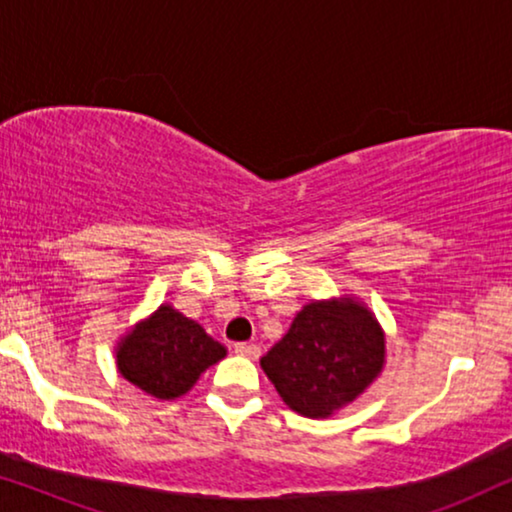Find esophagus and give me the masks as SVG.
<instances>
[{
	"label": "esophagus",
	"instance_id": "34e87169",
	"mask_svg": "<svg viewBox=\"0 0 512 512\" xmlns=\"http://www.w3.org/2000/svg\"><path fill=\"white\" fill-rule=\"evenodd\" d=\"M235 354L247 356V359H258V354H261V347H258V345H249V342H237V345H235Z\"/></svg>",
	"mask_w": 512,
	"mask_h": 512
}]
</instances>
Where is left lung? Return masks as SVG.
<instances>
[{
  "mask_svg": "<svg viewBox=\"0 0 512 512\" xmlns=\"http://www.w3.org/2000/svg\"><path fill=\"white\" fill-rule=\"evenodd\" d=\"M384 363L387 335L373 310L356 296H338L303 305L261 368L293 412L328 419L356 401Z\"/></svg>",
  "mask_w": 512,
  "mask_h": 512,
  "instance_id": "1",
  "label": "left lung"
}]
</instances>
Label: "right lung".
<instances>
[{"label": "right lung", "mask_w": 512, "mask_h": 512, "mask_svg": "<svg viewBox=\"0 0 512 512\" xmlns=\"http://www.w3.org/2000/svg\"><path fill=\"white\" fill-rule=\"evenodd\" d=\"M228 349L170 303L130 326L116 342V368L125 380L160 401L188 394Z\"/></svg>", "instance_id": "obj_1"}]
</instances>
